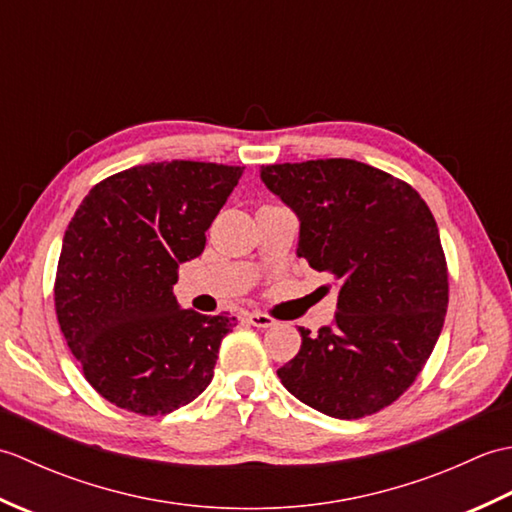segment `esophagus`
Masks as SVG:
<instances>
[{"label": "esophagus", "mask_w": 512, "mask_h": 512, "mask_svg": "<svg viewBox=\"0 0 512 512\" xmlns=\"http://www.w3.org/2000/svg\"><path fill=\"white\" fill-rule=\"evenodd\" d=\"M248 323L255 325V328H273V325H277V319H273L270 314H264V312H250Z\"/></svg>", "instance_id": "obj_1"}]
</instances>
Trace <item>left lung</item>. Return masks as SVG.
Returning <instances> with one entry per match:
<instances>
[{
  "mask_svg": "<svg viewBox=\"0 0 512 512\" xmlns=\"http://www.w3.org/2000/svg\"><path fill=\"white\" fill-rule=\"evenodd\" d=\"M266 187L299 215L297 255L339 286L334 321L277 369L292 396L354 420L389 407L436 347L449 268L427 202L405 180L350 158L262 167Z\"/></svg>",
  "mask_w": 512,
  "mask_h": 512,
  "instance_id": "1",
  "label": "left lung"
}]
</instances>
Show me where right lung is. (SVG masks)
Returning a JSON list of instances; mask_svg holds the SVG:
<instances>
[{"instance_id":"obj_1","label":"right lung","mask_w":512,"mask_h":512,"mask_svg":"<svg viewBox=\"0 0 512 512\" xmlns=\"http://www.w3.org/2000/svg\"><path fill=\"white\" fill-rule=\"evenodd\" d=\"M244 167L171 160L118 171L76 209L54 279V310L83 376L112 405L165 416L213 380L235 317L180 310L182 262L202 255L206 228Z\"/></svg>"}]
</instances>
